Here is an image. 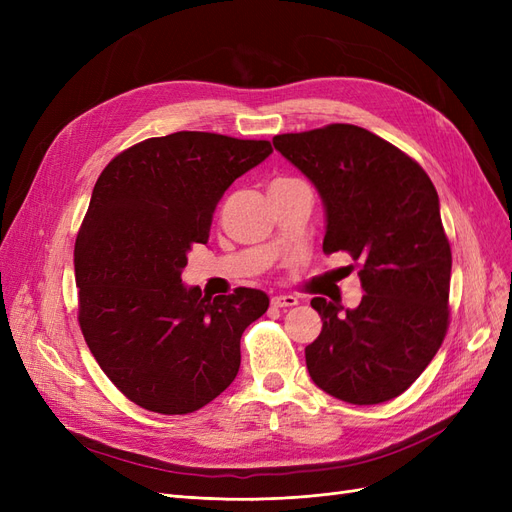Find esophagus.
I'll return each mask as SVG.
<instances>
[{"label":"esophagus","mask_w":512,"mask_h":512,"mask_svg":"<svg viewBox=\"0 0 512 512\" xmlns=\"http://www.w3.org/2000/svg\"><path fill=\"white\" fill-rule=\"evenodd\" d=\"M271 303L275 307H294L299 303V299L294 297V294H275V297L271 299Z\"/></svg>","instance_id":"34e87169"}]
</instances>
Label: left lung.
<instances>
[{
	"label": "left lung",
	"instance_id": "left-lung-1",
	"mask_svg": "<svg viewBox=\"0 0 512 512\" xmlns=\"http://www.w3.org/2000/svg\"><path fill=\"white\" fill-rule=\"evenodd\" d=\"M273 147L318 190L322 252L359 262L361 303L312 299L322 331L305 348L318 389L356 406L404 393L436 356L448 329L451 245L425 170L359 126L280 134Z\"/></svg>",
	"mask_w": 512,
	"mask_h": 512
}]
</instances>
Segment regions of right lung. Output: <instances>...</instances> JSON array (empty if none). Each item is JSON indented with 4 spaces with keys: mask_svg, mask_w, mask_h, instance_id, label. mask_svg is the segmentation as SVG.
Listing matches in <instances>:
<instances>
[{
    "mask_svg": "<svg viewBox=\"0 0 512 512\" xmlns=\"http://www.w3.org/2000/svg\"><path fill=\"white\" fill-rule=\"evenodd\" d=\"M271 153L269 141L175 132L121 151L98 177L74 245L79 324L136 406L188 414L237 378L241 335L269 297L256 288L203 297L181 271L232 181Z\"/></svg>",
    "mask_w": 512,
    "mask_h": 512,
    "instance_id": "1",
    "label": "right lung"
}]
</instances>
